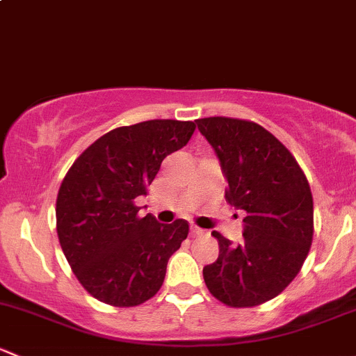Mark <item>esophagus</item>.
<instances>
[{
  "instance_id": "esophagus-1",
  "label": "esophagus",
  "mask_w": 356,
  "mask_h": 356,
  "mask_svg": "<svg viewBox=\"0 0 356 356\" xmlns=\"http://www.w3.org/2000/svg\"><path fill=\"white\" fill-rule=\"evenodd\" d=\"M191 234L193 236H203L204 231H203V229H200V227H191Z\"/></svg>"
}]
</instances>
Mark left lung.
Wrapping results in <instances>:
<instances>
[{
  "label": "left lung",
  "mask_w": 356,
  "mask_h": 356,
  "mask_svg": "<svg viewBox=\"0 0 356 356\" xmlns=\"http://www.w3.org/2000/svg\"><path fill=\"white\" fill-rule=\"evenodd\" d=\"M227 179L225 200L246 211L243 243L211 232L218 258L203 268L204 284L227 307H257L289 286L314 238L310 186L289 149L254 122L196 120Z\"/></svg>",
  "instance_id": "obj_1"
}]
</instances>
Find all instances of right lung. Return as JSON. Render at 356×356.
I'll list each match as a JSON object with an SVG mask.
<instances>
[{
	"label": "right lung",
	"instance_id": "obj_1",
	"mask_svg": "<svg viewBox=\"0 0 356 356\" xmlns=\"http://www.w3.org/2000/svg\"><path fill=\"white\" fill-rule=\"evenodd\" d=\"M195 122L148 120L96 139L67 172L56 198V232L75 277L96 300L136 307L161 288L168 258L188 238V222L139 217L134 200L163 158L188 145Z\"/></svg>",
	"mask_w": 356,
	"mask_h": 356
}]
</instances>
